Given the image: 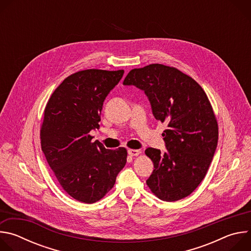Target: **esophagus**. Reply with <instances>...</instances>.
Here are the masks:
<instances>
[{
	"label": "esophagus",
	"mask_w": 251,
	"mask_h": 251,
	"mask_svg": "<svg viewBox=\"0 0 251 251\" xmlns=\"http://www.w3.org/2000/svg\"><path fill=\"white\" fill-rule=\"evenodd\" d=\"M140 150H136V149H129L128 150V154L131 156V157H135V156H138L140 155Z\"/></svg>",
	"instance_id": "1"
}]
</instances>
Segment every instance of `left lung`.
Masks as SVG:
<instances>
[{
  "instance_id": "1",
  "label": "left lung",
  "mask_w": 251,
  "mask_h": 251,
  "mask_svg": "<svg viewBox=\"0 0 251 251\" xmlns=\"http://www.w3.org/2000/svg\"><path fill=\"white\" fill-rule=\"evenodd\" d=\"M123 83L144 90L155 118L168 124L163 133L167 152L145 151L154 163L146 181L149 189L166 201L190 196L205 176L218 146L219 125L205 92L181 70L159 63L132 69Z\"/></svg>"
}]
</instances>
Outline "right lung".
Here are the masks:
<instances>
[{"instance_id": "add662e5", "label": "right lung", "mask_w": 251, "mask_h": 251, "mask_svg": "<svg viewBox=\"0 0 251 251\" xmlns=\"http://www.w3.org/2000/svg\"><path fill=\"white\" fill-rule=\"evenodd\" d=\"M124 70L85 69L67 76L50 97L41 127L42 150L61 188L93 203L114 186L127 150L106 149L89 134L99 128L104 99Z\"/></svg>"}]
</instances>
